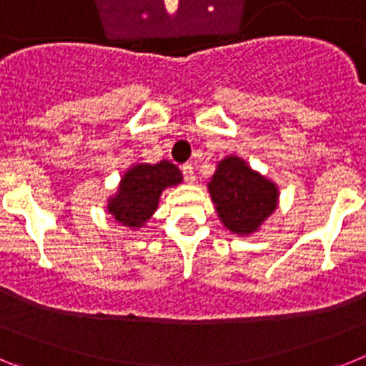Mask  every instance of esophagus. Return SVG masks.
<instances>
[{
	"label": "esophagus",
	"instance_id": "obj_1",
	"mask_svg": "<svg viewBox=\"0 0 366 366\" xmlns=\"http://www.w3.org/2000/svg\"><path fill=\"white\" fill-rule=\"evenodd\" d=\"M181 172H183V176H185L187 183H194V181H196L192 164H183V168H181Z\"/></svg>",
	"mask_w": 366,
	"mask_h": 366
}]
</instances>
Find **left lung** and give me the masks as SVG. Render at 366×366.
I'll list each match as a JSON object with an SVG mask.
<instances>
[{"label": "left lung", "instance_id": "left-lung-1", "mask_svg": "<svg viewBox=\"0 0 366 366\" xmlns=\"http://www.w3.org/2000/svg\"><path fill=\"white\" fill-rule=\"evenodd\" d=\"M207 190L223 227L236 236L260 231L280 199L277 183L249 167L240 155H225L216 163Z\"/></svg>", "mask_w": 366, "mask_h": 366}]
</instances>
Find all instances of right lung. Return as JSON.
Instances as JSON below:
<instances>
[{
  "label": "right lung",
  "instance_id": "add662e5",
  "mask_svg": "<svg viewBox=\"0 0 366 366\" xmlns=\"http://www.w3.org/2000/svg\"><path fill=\"white\" fill-rule=\"evenodd\" d=\"M181 170L167 159L154 164L134 163L106 202V212L122 227L139 231L157 211L163 190L181 185Z\"/></svg>",
  "mask_w": 366,
  "mask_h": 366
}]
</instances>
